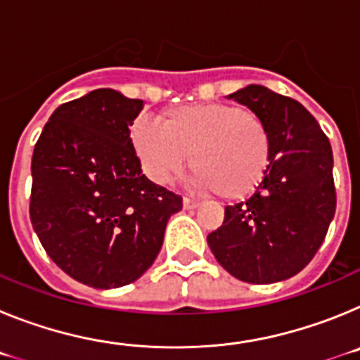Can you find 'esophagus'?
Masks as SVG:
<instances>
[{
	"instance_id": "esophagus-1",
	"label": "esophagus",
	"mask_w": 360,
	"mask_h": 360,
	"mask_svg": "<svg viewBox=\"0 0 360 360\" xmlns=\"http://www.w3.org/2000/svg\"><path fill=\"white\" fill-rule=\"evenodd\" d=\"M200 205L198 200H193V198H184V209H196Z\"/></svg>"
}]
</instances>
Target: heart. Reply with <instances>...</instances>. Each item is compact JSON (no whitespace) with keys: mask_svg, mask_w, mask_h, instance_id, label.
Wrapping results in <instances>:
<instances>
[{"mask_svg":"<svg viewBox=\"0 0 360 360\" xmlns=\"http://www.w3.org/2000/svg\"><path fill=\"white\" fill-rule=\"evenodd\" d=\"M129 139L142 169L155 184H169L184 167L219 198L243 200L265 178L272 133L262 117L236 104L195 103L165 110L160 124L136 119Z\"/></svg>","mask_w":360,"mask_h":360,"instance_id":"heart-1","label":"heart"}]
</instances>
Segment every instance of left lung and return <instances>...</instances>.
I'll return each instance as SVG.
<instances>
[{
	"label": "left lung",
	"mask_w": 360,
	"mask_h": 360,
	"mask_svg": "<svg viewBox=\"0 0 360 360\" xmlns=\"http://www.w3.org/2000/svg\"><path fill=\"white\" fill-rule=\"evenodd\" d=\"M272 133L265 178L245 202L225 207L207 243L229 274L254 285L288 279L316 256L335 214L333 155L310 111L265 86L231 94Z\"/></svg>",
	"instance_id": "obj_1"
}]
</instances>
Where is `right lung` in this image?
I'll return each mask as SVG.
<instances>
[{
	"mask_svg": "<svg viewBox=\"0 0 360 360\" xmlns=\"http://www.w3.org/2000/svg\"><path fill=\"white\" fill-rule=\"evenodd\" d=\"M144 108L110 88L61 104L32 155L30 221L63 272L117 288L153 265L182 196L142 174L129 126Z\"/></svg>",
	"mask_w": 360,
	"mask_h": 360,
	"instance_id": "add662e5",
	"label": "right lung"
}]
</instances>
